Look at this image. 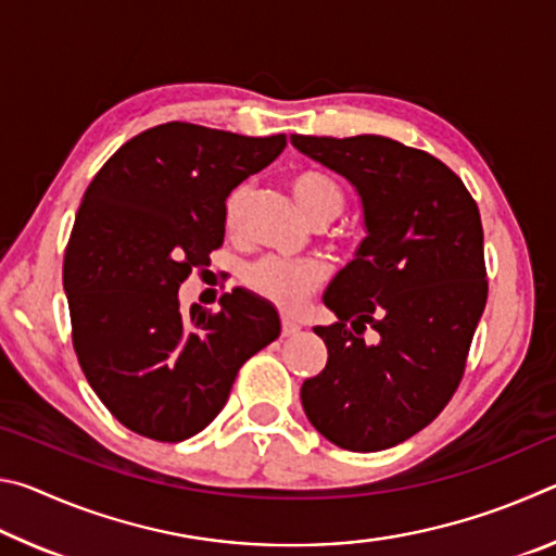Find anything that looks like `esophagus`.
I'll use <instances>...</instances> for the list:
<instances>
[{"label":"esophagus","instance_id":"obj_1","mask_svg":"<svg viewBox=\"0 0 556 556\" xmlns=\"http://www.w3.org/2000/svg\"><path fill=\"white\" fill-rule=\"evenodd\" d=\"M301 331V326L294 321V318L285 316L281 318V336H296Z\"/></svg>","mask_w":556,"mask_h":556}]
</instances>
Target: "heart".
<instances>
[{
	"label": "heart",
	"instance_id": "1",
	"mask_svg": "<svg viewBox=\"0 0 556 556\" xmlns=\"http://www.w3.org/2000/svg\"><path fill=\"white\" fill-rule=\"evenodd\" d=\"M291 193L299 208L316 225H326L336 220L345 208V191L333 176L324 172H299L291 176ZM250 199V186L242 184L235 188L225 201V228L230 232L240 230L244 205ZM326 277L318 262H289L279 257H265L244 269L242 281L257 296L267 299L269 304L279 306L281 312H296L308 294L321 285Z\"/></svg>",
	"mask_w": 556,
	"mask_h": 556
}]
</instances>
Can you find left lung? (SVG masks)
I'll list each match as a JSON object with an SVG mask.
<instances>
[{
	"instance_id": "obj_1",
	"label": "left lung",
	"mask_w": 556,
	"mask_h": 556,
	"mask_svg": "<svg viewBox=\"0 0 556 556\" xmlns=\"http://www.w3.org/2000/svg\"><path fill=\"white\" fill-rule=\"evenodd\" d=\"M291 144L351 181L368 232L324 294L338 321L314 328L328 361L301 384V404L336 446H397L464 378L488 299L481 213L464 181L421 149L378 135H291ZM368 325L375 344L362 338Z\"/></svg>"
}]
</instances>
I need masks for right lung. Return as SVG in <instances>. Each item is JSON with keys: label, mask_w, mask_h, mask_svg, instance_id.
<instances>
[{"label": "right lung", "mask_w": 556, "mask_h": 556, "mask_svg": "<svg viewBox=\"0 0 556 556\" xmlns=\"http://www.w3.org/2000/svg\"><path fill=\"white\" fill-rule=\"evenodd\" d=\"M285 147V135L166 122L122 144L83 195L63 260L73 348L102 404L137 434H199L242 363L279 336V314L250 291L223 294L213 314L181 312L178 287L223 244L232 188Z\"/></svg>", "instance_id": "right-lung-1"}]
</instances>
